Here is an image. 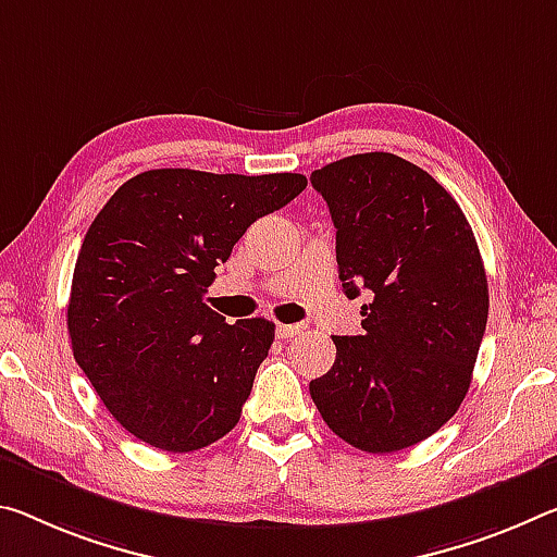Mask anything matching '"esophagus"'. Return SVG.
<instances>
[{
    "instance_id": "obj_1",
    "label": "esophagus",
    "mask_w": 557,
    "mask_h": 557,
    "mask_svg": "<svg viewBox=\"0 0 557 557\" xmlns=\"http://www.w3.org/2000/svg\"><path fill=\"white\" fill-rule=\"evenodd\" d=\"M305 330V324H277V339H293V337H299Z\"/></svg>"
}]
</instances>
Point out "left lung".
<instances>
[{"label": "left lung", "instance_id": "8db88e82", "mask_svg": "<svg viewBox=\"0 0 557 557\" xmlns=\"http://www.w3.org/2000/svg\"><path fill=\"white\" fill-rule=\"evenodd\" d=\"M337 227L344 295L364 293L361 334L310 382L334 434L367 454L409 448L469 392L488 320V280L463 210L394 153H357L310 175Z\"/></svg>", "mask_w": 557, "mask_h": 557}]
</instances>
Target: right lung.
I'll return each mask as SVG.
<instances>
[{
    "instance_id": "1",
    "label": "right lung",
    "mask_w": 557,
    "mask_h": 557,
    "mask_svg": "<svg viewBox=\"0 0 557 557\" xmlns=\"http://www.w3.org/2000/svg\"><path fill=\"white\" fill-rule=\"evenodd\" d=\"M305 188L299 173L156 168L94 218L74 268L69 337L106 409L136 438L185 454L240 421L275 324H227L202 297L247 227Z\"/></svg>"
}]
</instances>
